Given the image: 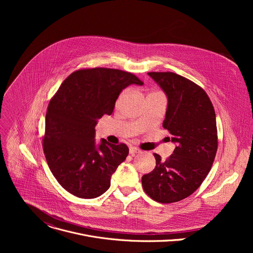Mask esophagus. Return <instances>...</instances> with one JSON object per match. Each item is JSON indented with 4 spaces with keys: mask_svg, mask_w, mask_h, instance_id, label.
Masks as SVG:
<instances>
[{
    "mask_svg": "<svg viewBox=\"0 0 253 253\" xmlns=\"http://www.w3.org/2000/svg\"><path fill=\"white\" fill-rule=\"evenodd\" d=\"M129 153H130L131 155H135V154H137V153H140V150H139L138 148H136V147H130V148H129Z\"/></svg>",
    "mask_w": 253,
    "mask_h": 253,
    "instance_id": "esophagus-1",
    "label": "esophagus"
}]
</instances>
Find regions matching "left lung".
Here are the masks:
<instances>
[{"label": "left lung", "mask_w": 253, "mask_h": 253, "mask_svg": "<svg viewBox=\"0 0 253 253\" xmlns=\"http://www.w3.org/2000/svg\"><path fill=\"white\" fill-rule=\"evenodd\" d=\"M148 75L168 99L163 127L176 144L163 161L154 153L156 166L143 175L142 186L153 200L173 203L191 195L203 182L217 151V128L213 105L205 91L172 72Z\"/></svg>", "instance_id": "obj_1"}]
</instances>
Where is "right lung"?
<instances>
[{"label":"right lung","mask_w":253,"mask_h":253,"mask_svg":"<svg viewBox=\"0 0 253 253\" xmlns=\"http://www.w3.org/2000/svg\"><path fill=\"white\" fill-rule=\"evenodd\" d=\"M143 85L135 75L116 69L93 68L72 73L49 103L43 148L60 185L71 194L91 199L111 185V176L126 159L125 144L105 139L97 144L95 126L111 115L115 102L129 85Z\"/></svg>","instance_id":"obj_1"}]
</instances>
